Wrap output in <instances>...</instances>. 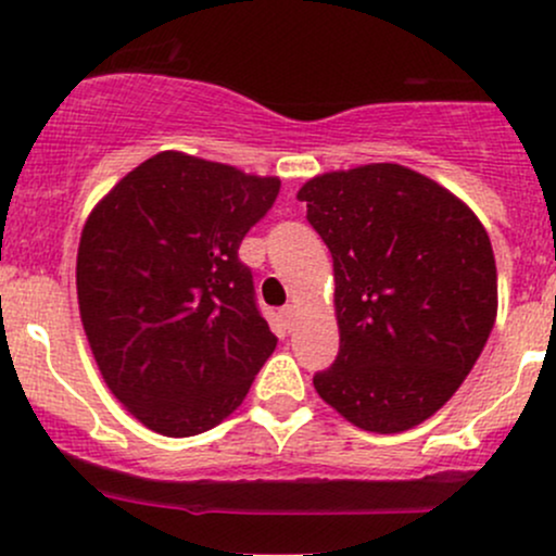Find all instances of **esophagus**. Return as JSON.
<instances>
[{
    "label": "esophagus",
    "mask_w": 556,
    "mask_h": 556,
    "mask_svg": "<svg viewBox=\"0 0 556 556\" xmlns=\"http://www.w3.org/2000/svg\"><path fill=\"white\" fill-rule=\"evenodd\" d=\"M279 316H282V321H285V327L290 329L292 327V321H295V305L292 303H287L282 311H279Z\"/></svg>",
    "instance_id": "1"
}]
</instances>
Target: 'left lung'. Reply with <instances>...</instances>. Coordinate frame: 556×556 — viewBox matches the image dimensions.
Instances as JSON below:
<instances>
[{
    "label": "left lung",
    "mask_w": 556,
    "mask_h": 556,
    "mask_svg": "<svg viewBox=\"0 0 556 556\" xmlns=\"http://www.w3.org/2000/svg\"><path fill=\"white\" fill-rule=\"evenodd\" d=\"M298 198L334 261L340 355L314 376L318 397L363 431L424 424L494 327L489 232L455 193L392 162L324 172Z\"/></svg>",
    "instance_id": "8db88e82"
}]
</instances>
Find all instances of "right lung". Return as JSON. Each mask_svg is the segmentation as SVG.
I'll use <instances>...</instances> for the list:
<instances>
[{
  "instance_id": "add662e5",
  "label": "right lung",
  "mask_w": 556,
  "mask_h": 556,
  "mask_svg": "<svg viewBox=\"0 0 556 556\" xmlns=\"http://www.w3.org/2000/svg\"><path fill=\"white\" fill-rule=\"evenodd\" d=\"M277 193L279 177L162 151L88 214L75 266L83 329L106 387L151 431L214 429L277 348L238 258Z\"/></svg>"
}]
</instances>
